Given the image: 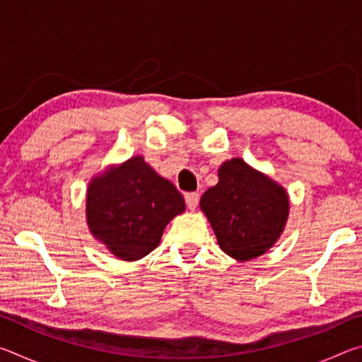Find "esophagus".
I'll list each match as a JSON object with an SVG mask.
<instances>
[{"mask_svg": "<svg viewBox=\"0 0 362 362\" xmlns=\"http://www.w3.org/2000/svg\"><path fill=\"white\" fill-rule=\"evenodd\" d=\"M185 203L189 211H194L199 203V194L198 193H187L185 194Z\"/></svg>", "mask_w": 362, "mask_h": 362, "instance_id": "34e87169", "label": "esophagus"}]
</instances>
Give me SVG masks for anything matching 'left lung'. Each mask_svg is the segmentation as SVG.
Returning <instances> with one entry per match:
<instances>
[{
	"label": "left lung",
	"mask_w": 362,
	"mask_h": 362,
	"mask_svg": "<svg viewBox=\"0 0 362 362\" xmlns=\"http://www.w3.org/2000/svg\"><path fill=\"white\" fill-rule=\"evenodd\" d=\"M199 206L220 249L240 262L265 254L279 240L289 216L286 189L241 158L220 166L218 183L201 196Z\"/></svg>",
	"instance_id": "obj_1"
}]
</instances>
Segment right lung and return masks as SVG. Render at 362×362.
<instances>
[{"mask_svg":"<svg viewBox=\"0 0 362 362\" xmlns=\"http://www.w3.org/2000/svg\"><path fill=\"white\" fill-rule=\"evenodd\" d=\"M185 211L173 183L142 156L94 177L86 194V220L95 240L121 260L134 262L158 247L166 225Z\"/></svg>","mask_w":362,"mask_h":362,"instance_id":"obj_1","label":"right lung"}]
</instances>
